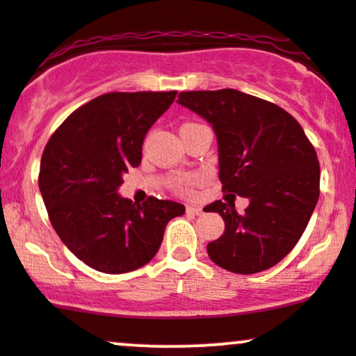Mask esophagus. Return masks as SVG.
<instances>
[{
    "instance_id": "esophagus-1",
    "label": "esophagus",
    "mask_w": 356,
    "mask_h": 356,
    "mask_svg": "<svg viewBox=\"0 0 356 356\" xmlns=\"http://www.w3.org/2000/svg\"><path fill=\"white\" fill-rule=\"evenodd\" d=\"M186 211H187V214H195V216L202 214V207H199V206H187Z\"/></svg>"
}]
</instances>
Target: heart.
I'll list each match as a JSON object with an SVG mask.
<instances>
[{"label":"heart","mask_w":356,"mask_h":356,"mask_svg":"<svg viewBox=\"0 0 356 356\" xmlns=\"http://www.w3.org/2000/svg\"><path fill=\"white\" fill-rule=\"evenodd\" d=\"M194 184H195V177H182L174 184V187L175 191L181 192V194H191L192 186H194Z\"/></svg>","instance_id":"1"}]
</instances>
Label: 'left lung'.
Masks as SVG:
<instances>
[{"instance_id": "obj_1", "label": "left lung", "mask_w": 356, "mask_h": 356, "mask_svg": "<svg viewBox=\"0 0 356 356\" xmlns=\"http://www.w3.org/2000/svg\"><path fill=\"white\" fill-rule=\"evenodd\" d=\"M177 102L214 129L222 192L249 199L243 214L234 201L204 209L226 224L207 254L238 275L273 268L296 246L320 197L316 150L295 117L239 90L182 92Z\"/></svg>"}]
</instances>
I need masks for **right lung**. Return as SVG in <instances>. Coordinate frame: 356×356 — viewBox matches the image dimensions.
<instances>
[{
    "label": "right lung",
    "instance_id": "right-lung-1",
    "mask_svg": "<svg viewBox=\"0 0 356 356\" xmlns=\"http://www.w3.org/2000/svg\"><path fill=\"white\" fill-rule=\"evenodd\" d=\"M177 92H112L70 113L42 155L38 186L53 229L90 268L122 275L157 254L167 222L186 207L150 195H118L124 174L142 161V144Z\"/></svg>",
    "mask_w": 356,
    "mask_h": 356
}]
</instances>
